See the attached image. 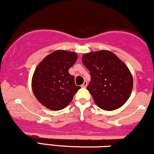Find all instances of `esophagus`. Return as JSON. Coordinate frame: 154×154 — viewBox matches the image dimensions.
<instances>
[{
    "instance_id": "esophagus-1",
    "label": "esophagus",
    "mask_w": 154,
    "mask_h": 154,
    "mask_svg": "<svg viewBox=\"0 0 154 154\" xmlns=\"http://www.w3.org/2000/svg\"><path fill=\"white\" fill-rule=\"evenodd\" d=\"M87 85H88L87 81H85V82H83V84L82 85H81V87H82V88H86V87H87Z\"/></svg>"
}]
</instances>
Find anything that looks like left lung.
<instances>
[{
  "instance_id": "left-lung-1",
  "label": "left lung",
  "mask_w": 154,
  "mask_h": 154,
  "mask_svg": "<svg viewBox=\"0 0 154 154\" xmlns=\"http://www.w3.org/2000/svg\"><path fill=\"white\" fill-rule=\"evenodd\" d=\"M91 80L87 90L95 104L106 111L119 109L131 95L133 78L127 65L114 53L101 50L82 56Z\"/></svg>"
}]
</instances>
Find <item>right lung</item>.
Returning a JSON list of instances; mask_svg holds the SVG:
<instances>
[{
    "label": "right lung",
    "instance_id": "add662e5",
    "mask_svg": "<svg viewBox=\"0 0 154 154\" xmlns=\"http://www.w3.org/2000/svg\"><path fill=\"white\" fill-rule=\"evenodd\" d=\"M77 59L75 52L57 50L48 55L35 69L32 88L42 105L54 111L66 108L79 89L69 73Z\"/></svg>",
    "mask_w": 154,
    "mask_h": 154
}]
</instances>
